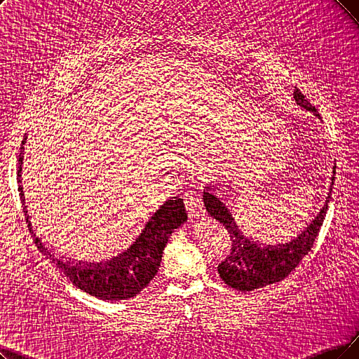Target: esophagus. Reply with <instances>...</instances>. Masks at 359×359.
I'll use <instances>...</instances> for the list:
<instances>
[{
    "label": "esophagus",
    "mask_w": 359,
    "mask_h": 359,
    "mask_svg": "<svg viewBox=\"0 0 359 359\" xmlns=\"http://www.w3.org/2000/svg\"><path fill=\"white\" fill-rule=\"evenodd\" d=\"M184 206H185V210H187V215L191 221L198 219L203 215L202 197H200V194L196 191H189L184 196Z\"/></svg>",
    "instance_id": "esophagus-1"
}]
</instances>
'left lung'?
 I'll use <instances>...</instances> for the list:
<instances>
[{"label":"left lung","instance_id":"left-lung-1","mask_svg":"<svg viewBox=\"0 0 359 359\" xmlns=\"http://www.w3.org/2000/svg\"><path fill=\"white\" fill-rule=\"evenodd\" d=\"M293 98L297 107L311 111L315 118L320 116L299 90L293 93ZM334 177H332V185ZM219 193L221 191L212 184L203 190V205L206 212L213 219L221 222L231 237V250L218 265V274L228 287L238 292H252L284 280L304 259V256L308 255L325 218L332 187H330V194L325 197L324 206L320 209L317 217H313L309 225L296 238L284 243V245L283 243L262 245L243 233L234 218V212L226 205L222 197L224 194L221 196Z\"/></svg>","mask_w":359,"mask_h":359}]
</instances>
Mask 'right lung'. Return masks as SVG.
<instances>
[{
  "mask_svg": "<svg viewBox=\"0 0 359 359\" xmlns=\"http://www.w3.org/2000/svg\"><path fill=\"white\" fill-rule=\"evenodd\" d=\"M25 142L26 138L22 142L18 165L19 194L27 226L31 228L38 249L53 264H55V266L63 272L72 284H75L78 289L83 290L85 293L103 300H113V302L137 296L154 278L157 269L161 266L162 253L170 234L187 221L182 198H168L153 213V217L147 221L130 249H126L106 262L95 264L79 261L75 264L74 259H65V256L57 257L46 243H42V240L36 236L31 221L32 217L27 212L22 185Z\"/></svg>",
  "mask_w": 359,
  "mask_h": 359,
  "instance_id": "right-lung-1",
  "label": "right lung"
}]
</instances>
